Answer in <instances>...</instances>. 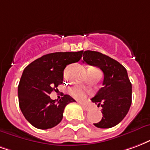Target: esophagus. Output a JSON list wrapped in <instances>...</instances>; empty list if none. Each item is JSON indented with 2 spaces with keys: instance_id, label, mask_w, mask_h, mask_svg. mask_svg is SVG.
I'll list each match as a JSON object with an SVG mask.
<instances>
[{
  "instance_id": "1",
  "label": "esophagus",
  "mask_w": 150,
  "mask_h": 150,
  "mask_svg": "<svg viewBox=\"0 0 150 150\" xmlns=\"http://www.w3.org/2000/svg\"><path fill=\"white\" fill-rule=\"evenodd\" d=\"M82 107L84 110H86V111H89L91 110V106L89 105H86V104H82Z\"/></svg>"
}]
</instances>
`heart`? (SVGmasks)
Segmentation results:
<instances>
[{"instance_id": "heart-1", "label": "heart", "mask_w": 150, "mask_h": 150, "mask_svg": "<svg viewBox=\"0 0 150 150\" xmlns=\"http://www.w3.org/2000/svg\"><path fill=\"white\" fill-rule=\"evenodd\" d=\"M88 71H92V72H99L100 71L95 68H91ZM69 94L71 95L72 97L79 101H83L86 99V96L89 94V92L86 91V90L81 88L79 86H73L71 89L69 90Z\"/></svg>"}]
</instances>
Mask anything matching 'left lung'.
Segmentation results:
<instances>
[{
	"label": "left lung",
	"instance_id": "obj_1",
	"mask_svg": "<svg viewBox=\"0 0 150 150\" xmlns=\"http://www.w3.org/2000/svg\"><path fill=\"white\" fill-rule=\"evenodd\" d=\"M83 63L99 67L103 72V86L91 101L102 106L103 117L96 127L111 128L127 115L132 103V84L124 67L114 59L95 51H85Z\"/></svg>",
	"mask_w": 150,
	"mask_h": 150
}]
</instances>
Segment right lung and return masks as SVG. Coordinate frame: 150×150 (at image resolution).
Listing matches in <instances>:
<instances>
[{"instance_id":"1","label":"right lung","mask_w":150,"mask_h":150,"mask_svg":"<svg viewBox=\"0 0 150 150\" xmlns=\"http://www.w3.org/2000/svg\"><path fill=\"white\" fill-rule=\"evenodd\" d=\"M83 51L54 52L43 55L24 68L18 86L19 106L30 124L40 129L57 126L65 106L75 102L68 95L52 100L49 95L63 83L67 65L82 58Z\"/></svg>"}]
</instances>
